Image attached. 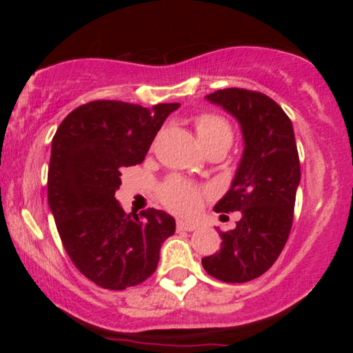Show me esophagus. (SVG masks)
Segmentation results:
<instances>
[{
	"label": "esophagus",
	"instance_id": "esophagus-1",
	"mask_svg": "<svg viewBox=\"0 0 353 353\" xmlns=\"http://www.w3.org/2000/svg\"><path fill=\"white\" fill-rule=\"evenodd\" d=\"M177 229L179 230H196L197 225L196 224H190V222H185V221H177Z\"/></svg>",
	"mask_w": 353,
	"mask_h": 353
}]
</instances>
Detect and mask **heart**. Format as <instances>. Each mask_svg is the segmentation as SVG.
<instances>
[{
  "label": "heart",
  "mask_w": 353,
  "mask_h": 353,
  "mask_svg": "<svg viewBox=\"0 0 353 353\" xmlns=\"http://www.w3.org/2000/svg\"><path fill=\"white\" fill-rule=\"evenodd\" d=\"M194 129L199 137L201 144L204 145L205 151L219 145L229 148L232 143V128L222 116L212 114V112H204L194 117ZM159 197L163 204L172 212L181 214V216H194L201 208L204 190L192 182L182 179V177L172 176L161 185Z\"/></svg>",
  "instance_id": "1"
}]
</instances>
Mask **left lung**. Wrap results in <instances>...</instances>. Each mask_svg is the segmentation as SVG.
<instances>
[{
    "label": "left lung",
    "mask_w": 353,
    "mask_h": 353,
    "mask_svg": "<svg viewBox=\"0 0 353 353\" xmlns=\"http://www.w3.org/2000/svg\"><path fill=\"white\" fill-rule=\"evenodd\" d=\"M239 121L244 154L216 212H241L236 229L221 232V250L202 259L214 279L244 283L261 277L281 255L294 222L301 163L292 121L259 91L219 89L205 96Z\"/></svg>",
    "instance_id": "8db88e82"
}]
</instances>
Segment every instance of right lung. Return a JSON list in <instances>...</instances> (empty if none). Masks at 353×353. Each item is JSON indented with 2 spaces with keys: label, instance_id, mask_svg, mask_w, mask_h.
Returning a JSON list of instances; mask_svg holds the SVG:
<instances>
[{
  "label": "right lung",
  "instance_id": "obj_1",
  "mask_svg": "<svg viewBox=\"0 0 353 353\" xmlns=\"http://www.w3.org/2000/svg\"><path fill=\"white\" fill-rule=\"evenodd\" d=\"M179 103L151 109L91 101L64 117L52 137L48 202L61 242L84 277L124 290L151 277L176 221L157 209L128 214L116 201L121 171L141 164Z\"/></svg>",
  "mask_w": 353,
  "mask_h": 353
}]
</instances>
